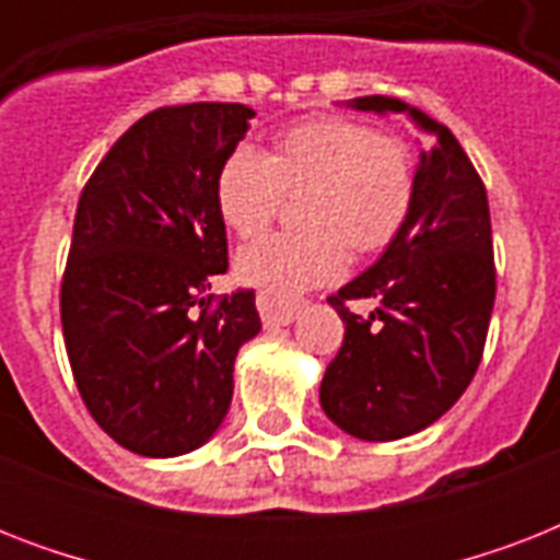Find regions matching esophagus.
<instances>
[{"instance_id": "1", "label": "esophagus", "mask_w": 560, "mask_h": 560, "mask_svg": "<svg viewBox=\"0 0 560 560\" xmlns=\"http://www.w3.org/2000/svg\"><path fill=\"white\" fill-rule=\"evenodd\" d=\"M258 314H261L264 328H279V325H290L299 314V302H279L258 293Z\"/></svg>"}]
</instances>
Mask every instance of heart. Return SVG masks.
Instances as JSON below:
<instances>
[{
    "label": "heart",
    "mask_w": 560,
    "mask_h": 560,
    "mask_svg": "<svg viewBox=\"0 0 560 560\" xmlns=\"http://www.w3.org/2000/svg\"><path fill=\"white\" fill-rule=\"evenodd\" d=\"M302 191L307 229L267 235L237 255V276L279 302L342 276L349 246L377 253L395 241L416 200V160L404 139L358 118H307L276 133L270 153L249 144L229 153L214 200L235 235L255 237L288 194Z\"/></svg>",
    "instance_id": "obj_1"
}]
</instances>
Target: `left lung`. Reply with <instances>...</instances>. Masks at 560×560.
Here are the masks:
<instances>
[{"label": "left lung", "instance_id": "1", "mask_svg": "<svg viewBox=\"0 0 560 560\" xmlns=\"http://www.w3.org/2000/svg\"><path fill=\"white\" fill-rule=\"evenodd\" d=\"M351 107L409 113L430 136L404 229L381 261L328 296L346 337L325 369V416L358 439L392 442L439 421L477 374L497 293L491 214L474 162L442 121L386 95ZM354 298L378 307L354 315Z\"/></svg>", "mask_w": 560, "mask_h": 560}]
</instances>
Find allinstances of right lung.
<instances>
[{"mask_svg":"<svg viewBox=\"0 0 560 560\" xmlns=\"http://www.w3.org/2000/svg\"><path fill=\"white\" fill-rule=\"evenodd\" d=\"M253 116L214 101L153 109L78 200L60 284L66 354L90 416L139 456L209 442L237 349L261 331L255 290L209 293L229 267L218 171Z\"/></svg>","mask_w":560,"mask_h":560,"instance_id":"obj_1","label":"right lung"}]
</instances>
